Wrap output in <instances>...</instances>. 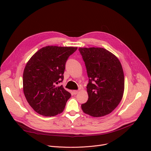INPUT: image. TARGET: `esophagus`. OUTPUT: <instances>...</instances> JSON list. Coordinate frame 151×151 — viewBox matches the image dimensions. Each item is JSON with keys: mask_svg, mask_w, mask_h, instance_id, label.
<instances>
[{"mask_svg": "<svg viewBox=\"0 0 151 151\" xmlns=\"http://www.w3.org/2000/svg\"><path fill=\"white\" fill-rule=\"evenodd\" d=\"M73 93L74 95H76V94L78 93V90H74L73 91Z\"/></svg>", "mask_w": 151, "mask_h": 151, "instance_id": "34e87169", "label": "esophagus"}]
</instances>
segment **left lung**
Wrapping results in <instances>:
<instances>
[{
  "mask_svg": "<svg viewBox=\"0 0 151 151\" xmlns=\"http://www.w3.org/2000/svg\"><path fill=\"white\" fill-rule=\"evenodd\" d=\"M87 75L88 99L81 105L84 113L100 117L111 113L122 99L124 75L118 58L102 47H80Z\"/></svg>",
  "mask_w": 151,
  "mask_h": 151,
  "instance_id": "1",
  "label": "left lung"
}]
</instances>
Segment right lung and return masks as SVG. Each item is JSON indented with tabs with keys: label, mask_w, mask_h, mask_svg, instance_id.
Masks as SVG:
<instances>
[{
	"label": "right lung",
	"mask_w": 151,
	"mask_h": 151,
	"mask_svg": "<svg viewBox=\"0 0 151 151\" xmlns=\"http://www.w3.org/2000/svg\"><path fill=\"white\" fill-rule=\"evenodd\" d=\"M77 47L47 46L38 50L27 63L23 73V91L39 114L52 116L64 110L71 93L62 85L65 64Z\"/></svg>",
	"instance_id": "1"
}]
</instances>
